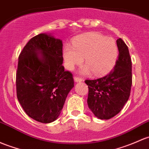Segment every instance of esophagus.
Masks as SVG:
<instances>
[{
	"mask_svg": "<svg viewBox=\"0 0 149 149\" xmlns=\"http://www.w3.org/2000/svg\"><path fill=\"white\" fill-rule=\"evenodd\" d=\"M74 81H76V82H81V81H83V79H81V78L80 77H78V76H74Z\"/></svg>",
	"mask_w": 149,
	"mask_h": 149,
	"instance_id": "1",
	"label": "esophagus"
}]
</instances>
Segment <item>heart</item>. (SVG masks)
Listing matches in <instances>:
<instances>
[{
  "instance_id": "1",
  "label": "heart",
  "mask_w": 149,
  "mask_h": 149,
  "mask_svg": "<svg viewBox=\"0 0 149 149\" xmlns=\"http://www.w3.org/2000/svg\"><path fill=\"white\" fill-rule=\"evenodd\" d=\"M65 64L72 70L75 65L84 61L86 65L81 73L87 74L93 71L96 76L109 72L118 57V47L111 37H106L98 33H88L76 37L73 46L65 45L63 51Z\"/></svg>"
}]
</instances>
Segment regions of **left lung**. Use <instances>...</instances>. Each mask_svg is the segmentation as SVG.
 I'll use <instances>...</instances> for the list:
<instances>
[{
	"label": "left lung",
	"mask_w": 149,
	"mask_h": 149,
	"mask_svg": "<svg viewBox=\"0 0 149 149\" xmlns=\"http://www.w3.org/2000/svg\"><path fill=\"white\" fill-rule=\"evenodd\" d=\"M118 58L109 74L94 80H86L88 87L87 103L97 118L110 119L119 113L127 102L132 85V64L128 46L117 39Z\"/></svg>",
	"instance_id": "obj_1"
}]
</instances>
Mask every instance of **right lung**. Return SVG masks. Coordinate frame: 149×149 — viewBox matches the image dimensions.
I'll use <instances>...</instances> for the list:
<instances>
[{"mask_svg":"<svg viewBox=\"0 0 149 149\" xmlns=\"http://www.w3.org/2000/svg\"><path fill=\"white\" fill-rule=\"evenodd\" d=\"M63 61L62 40L46 33L33 37L18 57L17 98L26 114L40 123L57 119L74 86Z\"/></svg>","mask_w":149,"mask_h":149,"instance_id":"right-lung-1","label":"right lung"}]
</instances>
